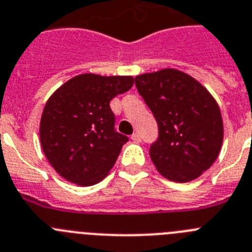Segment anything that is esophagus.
I'll use <instances>...</instances> for the list:
<instances>
[{
	"mask_svg": "<svg viewBox=\"0 0 252 252\" xmlns=\"http://www.w3.org/2000/svg\"><path fill=\"white\" fill-rule=\"evenodd\" d=\"M131 139L134 140L135 143H139L140 140H142V138H140V134H139V133H134V134L131 135Z\"/></svg>",
	"mask_w": 252,
	"mask_h": 252,
	"instance_id": "34e87169",
	"label": "esophagus"
}]
</instances>
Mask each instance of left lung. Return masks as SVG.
<instances>
[{
  "mask_svg": "<svg viewBox=\"0 0 252 252\" xmlns=\"http://www.w3.org/2000/svg\"><path fill=\"white\" fill-rule=\"evenodd\" d=\"M134 81L158 124V138L149 149L156 168L174 182L196 180L221 151L223 124L216 100L180 70L143 74Z\"/></svg>",
  "mask_w": 252,
  "mask_h": 252,
  "instance_id": "1",
  "label": "left lung"
}]
</instances>
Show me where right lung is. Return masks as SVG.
I'll list each match as a JSON object with an SVG mask.
<instances>
[{"label":"right lung","mask_w":252,"mask_h":252,"mask_svg":"<svg viewBox=\"0 0 252 252\" xmlns=\"http://www.w3.org/2000/svg\"><path fill=\"white\" fill-rule=\"evenodd\" d=\"M133 83L131 76L81 74L50 96L40 122V140L50 164L65 180L92 186L109 173L128 142L115 130L109 103Z\"/></svg>","instance_id":"1"}]
</instances>
